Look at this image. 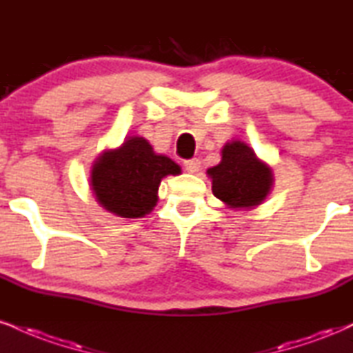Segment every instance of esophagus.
Here are the masks:
<instances>
[{"instance_id": "1", "label": "esophagus", "mask_w": 353, "mask_h": 353, "mask_svg": "<svg viewBox=\"0 0 353 353\" xmlns=\"http://www.w3.org/2000/svg\"><path fill=\"white\" fill-rule=\"evenodd\" d=\"M184 168H185V171H188V172L195 174L199 171V169H201V161H199L197 158L184 161Z\"/></svg>"}]
</instances>
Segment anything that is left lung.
I'll return each mask as SVG.
<instances>
[{"label": "left lung", "mask_w": 353, "mask_h": 353, "mask_svg": "<svg viewBox=\"0 0 353 353\" xmlns=\"http://www.w3.org/2000/svg\"><path fill=\"white\" fill-rule=\"evenodd\" d=\"M212 192L228 209H253L265 201L273 185V171L243 141L227 143L220 164L210 168Z\"/></svg>", "instance_id": "obj_1"}]
</instances>
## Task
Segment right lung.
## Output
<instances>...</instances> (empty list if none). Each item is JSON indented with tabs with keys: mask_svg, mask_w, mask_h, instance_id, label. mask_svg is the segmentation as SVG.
<instances>
[{
	"mask_svg": "<svg viewBox=\"0 0 353 353\" xmlns=\"http://www.w3.org/2000/svg\"><path fill=\"white\" fill-rule=\"evenodd\" d=\"M181 174L179 164L156 154L148 139L131 136L108 150L92 168L90 185L97 202L123 219H138L154 209L161 179Z\"/></svg>",
	"mask_w": 353,
	"mask_h": 353,
	"instance_id": "add662e5",
	"label": "right lung"
}]
</instances>
